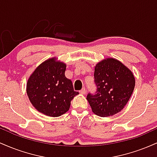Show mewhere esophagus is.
Returning <instances> with one entry per match:
<instances>
[{"mask_svg":"<svg viewBox=\"0 0 157 157\" xmlns=\"http://www.w3.org/2000/svg\"><path fill=\"white\" fill-rule=\"evenodd\" d=\"M80 93L81 94H85L86 93V89H85V88H82V89L80 91Z\"/></svg>","mask_w":157,"mask_h":157,"instance_id":"1","label":"esophagus"}]
</instances>
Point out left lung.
I'll return each instance as SVG.
<instances>
[{
    "label": "left lung",
    "mask_w": 157,
    "mask_h": 157,
    "mask_svg": "<svg viewBox=\"0 0 157 157\" xmlns=\"http://www.w3.org/2000/svg\"><path fill=\"white\" fill-rule=\"evenodd\" d=\"M97 91L89 93L91 110L100 117H109L123 109L134 91L135 78L129 68L113 58L100 61L94 68Z\"/></svg>",
    "instance_id": "left-lung-1"
}]
</instances>
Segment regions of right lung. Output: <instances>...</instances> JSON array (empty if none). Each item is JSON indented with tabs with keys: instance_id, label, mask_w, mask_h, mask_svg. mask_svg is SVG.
I'll use <instances>...</instances> for the list:
<instances>
[{
	"instance_id": "1",
	"label": "right lung",
	"mask_w": 157,
	"mask_h": 157,
	"mask_svg": "<svg viewBox=\"0 0 157 157\" xmlns=\"http://www.w3.org/2000/svg\"><path fill=\"white\" fill-rule=\"evenodd\" d=\"M66 68L64 63L53 57L42 63L29 77L26 93L39 112L57 117L68 111L71 101L79 93L65 76Z\"/></svg>"
}]
</instances>
